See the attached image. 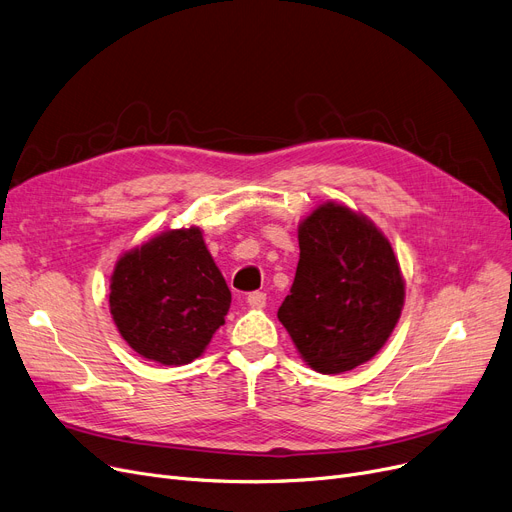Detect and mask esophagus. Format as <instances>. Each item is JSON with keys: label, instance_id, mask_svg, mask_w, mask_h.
Wrapping results in <instances>:
<instances>
[{"label": "esophagus", "instance_id": "esophagus-1", "mask_svg": "<svg viewBox=\"0 0 512 512\" xmlns=\"http://www.w3.org/2000/svg\"><path fill=\"white\" fill-rule=\"evenodd\" d=\"M265 293H261V291H255V293H249V297H247V303L251 305V307H255V309H261V307H265Z\"/></svg>", "mask_w": 512, "mask_h": 512}]
</instances>
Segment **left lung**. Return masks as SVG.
Returning a JSON list of instances; mask_svg holds the SVG:
<instances>
[{"mask_svg": "<svg viewBox=\"0 0 512 512\" xmlns=\"http://www.w3.org/2000/svg\"><path fill=\"white\" fill-rule=\"evenodd\" d=\"M299 251L278 320L305 364L341 374L372 360L391 337L406 297L391 242L366 215L324 203L299 224Z\"/></svg>", "mask_w": 512, "mask_h": 512, "instance_id": "1", "label": "left lung"}]
</instances>
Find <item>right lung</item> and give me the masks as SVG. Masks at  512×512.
Returning <instances> with one entry per match:
<instances>
[{
  "label": "right lung",
  "mask_w": 512,
  "mask_h": 512,
  "mask_svg": "<svg viewBox=\"0 0 512 512\" xmlns=\"http://www.w3.org/2000/svg\"><path fill=\"white\" fill-rule=\"evenodd\" d=\"M110 316L127 345L163 366L203 355L226 322L230 288L201 228L167 230L123 253L110 276Z\"/></svg>",
  "instance_id": "1"
}]
</instances>
